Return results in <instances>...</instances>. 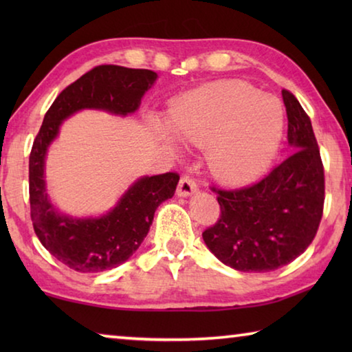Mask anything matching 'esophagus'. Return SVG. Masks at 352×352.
<instances>
[{
  "label": "esophagus",
  "mask_w": 352,
  "mask_h": 352,
  "mask_svg": "<svg viewBox=\"0 0 352 352\" xmlns=\"http://www.w3.org/2000/svg\"><path fill=\"white\" fill-rule=\"evenodd\" d=\"M195 190H197V183H195L190 177L183 175L177 186V194L180 195V197H188V195L194 194Z\"/></svg>",
  "instance_id": "34e87169"
}]
</instances>
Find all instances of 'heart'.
<instances>
[{
  "mask_svg": "<svg viewBox=\"0 0 352 352\" xmlns=\"http://www.w3.org/2000/svg\"><path fill=\"white\" fill-rule=\"evenodd\" d=\"M168 126L177 138L205 147L211 174L225 183L252 180L272 162L284 127V109L245 82L212 83L170 105ZM157 130L166 138L163 127Z\"/></svg>",
  "mask_w": 352,
  "mask_h": 352,
  "instance_id": "b5f03b06",
  "label": "heart"
}]
</instances>
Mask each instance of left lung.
Segmentation results:
<instances>
[{
    "instance_id": "obj_1",
    "label": "left lung",
    "mask_w": 352,
    "mask_h": 352,
    "mask_svg": "<svg viewBox=\"0 0 352 352\" xmlns=\"http://www.w3.org/2000/svg\"><path fill=\"white\" fill-rule=\"evenodd\" d=\"M289 158L252 186L217 189L220 217L204 231L206 247L239 272H272L311 245L324 205V169L311 118L283 90Z\"/></svg>"
}]
</instances>
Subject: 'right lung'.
<instances>
[{"label": "right lung", "mask_w": 352, "mask_h": 352, "mask_svg": "<svg viewBox=\"0 0 352 352\" xmlns=\"http://www.w3.org/2000/svg\"><path fill=\"white\" fill-rule=\"evenodd\" d=\"M151 69L99 65L58 94L46 111L29 155V201L34 231L47 252L76 272L98 273L115 269L132 256L151 228L160 204L175 192L177 172L142 177L135 182L110 212L76 219L51 204L45 183L46 151L65 119L83 109L126 116L138 110L141 98L157 80Z\"/></svg>", "instance_id": "add662e5"}]
</instances>
